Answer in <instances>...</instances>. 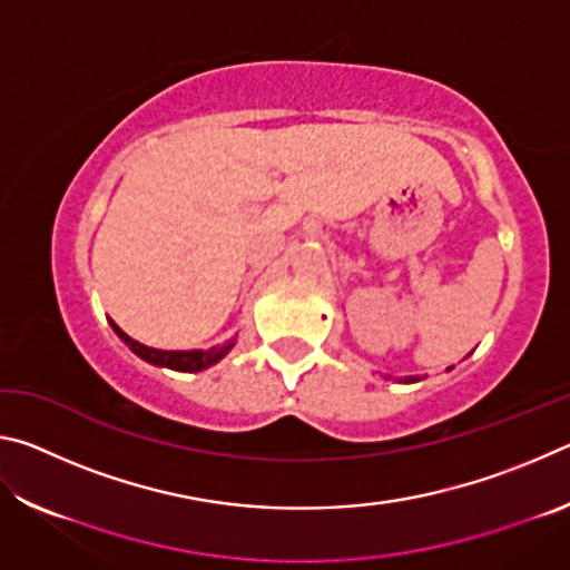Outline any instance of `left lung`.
Segmentation results:
<instances>
[{
  "mask_svg": "<svg viewBox=\"0 0 570 570\" xmlns=\"http://www.w3.org/2000/svg\"><path fill=\"white\" fill-rule=\"evenodd\" d=\"M407 382H414V377H412V380H407Z\"/></svg>",
  "mask_w": 570,
  "mask_h": 570,
  "instance_id": "left-lung-1",
  "label": "left lung"
}]
</instances>
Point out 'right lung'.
I'll return each instance as SVG.
<instances>
[{"label": "right lung", "mask_w": 570, "mask_h": 570, "mask_svg": "<svg viewBox=\"0 0 570 570\" xmlns=\"http://www.w3.org/2000/svg\"><path fill=\"white\" fill-rule=\"evenodd\" d=\"M110 324H112L115 334H118L125 344H130V350L138 354V356H142V360L150 362V364H158V366H168V370H178V372H200V370H206V366L216 364L220 356L228 354L230 346H234V342H226V344H220V346H210V350H193V352L153 350V346L132 342L130 336L125 334L115 322H110Z\"/></svg>", "instance_id": "add662e5"}]
</instances>
